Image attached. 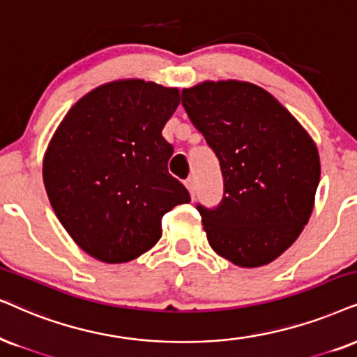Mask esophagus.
Returning <instances> with one entry per match:
<instances>
[{
  "label": "esophagus",
  "mask_w": 357,
  "mask_h": 357,
  "mask_svg": "<svg viewBox=\"0 0 357 357\" xmlns=\"http://www.w3.org/2000/svg\"><path fill=\"white\" fill-rule=\"evenodd\" d=\"M184 184H186V188H188V191H189V194H191V197L194 199V194H196V184H194V179H186V181H184Z\"/></svg>",
  "instance_id": "34e87169"
}]
</instances>
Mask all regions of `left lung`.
<instances>
[{
  "label": "left lung",
  "mask_w": 357,
  "mask_h": 357,
  "mask_svg": "<svg viewBox=\"0 0 357 357\" xmlns=\"http://www.w3.org/2000/svg\"><path fill=\"white\" fill-rule=\"evenodd\" d=\"M181 97L224 178L220 204H197L209 245L238 267L270 264L308 224L321 174L317 145L259 85L207 80Z\"/></svg>",
  "instance_id": "obj_1"
}]
</instances>
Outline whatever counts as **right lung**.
<instances>
[{"instance_id":"right-lung-1","label":"right lung","mask_w":357,"mask_h":357,"mask_svg":"<svg viewBox=\"0 0 357 357\" xmlns=\"http://www.w3.org/2000/svg\"><path fill=\"white\" fill-rule=\"evenodd\" d=\"M179 90L139 79L85 93L49 142L43 179L57 219L74 242L105 264H123L161 237V218L191 201L168 171L163 138Z\"/></svg>"}]
</instances>
